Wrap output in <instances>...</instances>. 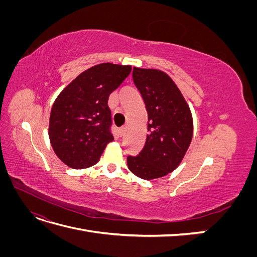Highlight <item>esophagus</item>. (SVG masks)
Wrapping results in <instances>:
<instances>
[{"mask_svg": "<svg viewBox=\"0 0 257 257\" xmlns=\"http://www.w3.org/2000/svg\"><path fill=\"white\" fill-rule=\"evenodd\" d=\"M125 130H126V127H125V126H122V127H120V128H119V134H120L121 136H123V135H124V133H125Z\"/></svg>", "mask_w": 257, "mask_h": 257, "instance_id": "1", "label": "esophagus"}]
</instances>
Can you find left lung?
<instances>
[{"instance_id":"left-lung-1","label":"left lung","mask_w":257,"mask_h":257,"mask_svg":"<svg viewBox=\"0 0 257 257\" xmlns=\"http://www.w3.org/2000/svg\"><path fill=\"white\" fill-rule=\"evenodd\" d=\"M133 80L148 112L146 144L137 157H127L135 176L153 180L180 165L193 137L190 106L170 77L153 68H133Z\"/></svg>"}]
</instances>
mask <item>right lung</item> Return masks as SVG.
I'll return each instance as SVG.
<instances>
[{
    "label": "right lung",
    "mask_w": 257,
    "mask_h": 257,
    "mask_svg": "<svg viewBox=\"0 0 257 257\" xmlns=\"http://www.w3.org/2000/svg\"><path fill=\"white\" fill-rule=\"evenodd\" d=\"M131 71V65H94L69 82L54 100L48 134L54 153L65 165L83 169L96 164L113 141L108 98Z\"/></svg>",
    "instance_id": "1"
}]
</instances>
